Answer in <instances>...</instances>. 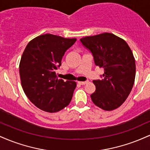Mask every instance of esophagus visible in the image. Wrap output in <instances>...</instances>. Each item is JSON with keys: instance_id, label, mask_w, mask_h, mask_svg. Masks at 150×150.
<instances>
[{"instance_id": "obj_1", "label": "esophagus", "mask_w": 150, "mask_h": 150, "mask_svg": "<svg viewBox=\"0 0 150 150\" xmlns=\"http://www.w3.org/2000/svg\"><path fill=\"white\" fill-rule=\"evenodd\" d=\"M87 82H88L87 81H84V82H77V83L80 84V85H85V84H87Z\"/></svg>"}]
</instances>
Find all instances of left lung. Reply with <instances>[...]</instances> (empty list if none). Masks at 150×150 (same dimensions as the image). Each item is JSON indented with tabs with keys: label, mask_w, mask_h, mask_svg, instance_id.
Masks as SVG:
<instances>
[{
	"label": "left lung",
	"mask_w": 150,
	"mask_h": 150,
	"mask_svg": "<svg viewBox=\"0 0 150 150\" xmlns=\"http://www.w3.org/2000/svg\"><path fill=\"white\" fill-rule=\"evenodd\" d=\"M94 56V63L104 68L103 78L93 80L96 90L91 94L94 104L112 111L123 104L135 82L136 66L133 54L125 40L105 32L80 39Z\"/></svg>",
	"instance_id": "1"
}]
</instances>
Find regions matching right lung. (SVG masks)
<instances>
[{"label": "right lung", "instance_id": "1", "mask_svg": "<svg viewBox=\"0 0 150 150\" xmlns=\"http://www.w3.org/2000/svg\"><path fill=\"white\" fill-rule=\"evenodd\" d=\"M76 40L42 34L31 40L22 53L19 66L22 89L31 102L42 111L58 112L71 101L76 82L58 80L56 70Z\"/></svg>", "mask_w": 150, "mask_h": 150}]
</instances>
